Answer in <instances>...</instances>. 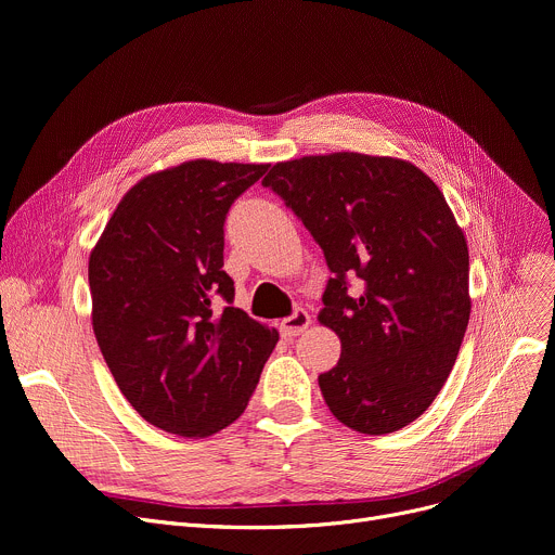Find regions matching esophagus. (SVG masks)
Segmentation results:
<instances>
[{
  "label": "esophagus",
  "instance_id": "34e87169",
  "mask_svg": "<svg viewBox=\"0 0 555 555\" xmlns=\"http://www.w3.org/2000/svg\"><path fill=\"white\" fill-rule=\"evenodd\" d=\"M279 326H281V333L285 337H297V335H301L310 326V314L304 308H297L293 314L281 319Z\"/></svg>",
  "mask_w": 555,
  "mask_h": 555
}]
</instances>
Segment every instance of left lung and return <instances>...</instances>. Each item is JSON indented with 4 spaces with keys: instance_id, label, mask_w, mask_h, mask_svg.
<instances>
[{
    "instance_id": "1",
    "label": "left lung",
    "mask_w": 555,
    "mask_h": 555,
    "mask_svg": "<svg viewBox=\"0 0 555 555\" xmlns=\"http://www.w3.org/2000/svg\"><path fill=\"white\" fill-rule=\"evenodd\" d=\"M324 249L319 324L341 356L319 375L333 416L360 434L414 423L446 385L468 328L470 256L443 193L414 164L362 153L279 162L262 180ZM359 293L347 295V281Z\"/></svg>"
}]
</instances>
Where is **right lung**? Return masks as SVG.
<instances>
[{
  "label": "right lung",
  "instance_id": "add662e5",
  "mask_svg": "<svg viewBox=\"0 0 555 555\" xmlns=\"http://www.w3.org/2000/svg\"><path fill=\"white\" fill-rule=\"evenodd\" d=\"M268 164L193 159L149 175L90 254L92 326L116 385L151 425L197 439L236 421L279 333L233 308L224 218Z\"/></svg>",
  "mask_w": 555,
  "mask_h": 555
}]
</instances>
